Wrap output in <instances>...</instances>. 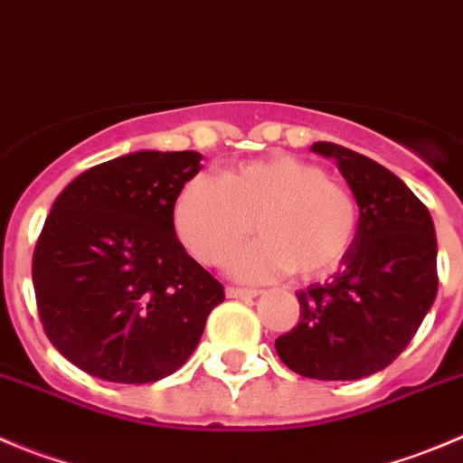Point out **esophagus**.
<instances>
[{
    "instance_id": "obj_1",
    "label": "esophagus",
    "mask_w": 463,
    "mask_h": 463,
    "mask_svg": "<svg viewBox=\"0 0 463 463\" xmlns=\"http://www.w3.org/2000/svg\"><path fill=\"white\" fill-rule=\"evenodd\" d=\"M227 298H234V300H248V298H257L261 290L257 288H241V286H227Z\"/></svg>"
}]
</instances>
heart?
Here are the masks:
<instances>
[{
    "instance_id": "heart-1",
    "label": "heart",
    "mask_w": 463,
    "mask_h": 463,
    "mask_svg": "<svg viewBox=\"0 0 463 463\" xmlns=\"http://www.w3.org/2000/svg\"><path fill=\"white\" fill-rule=\"evenodd\" d=\"M252 220L261 236L229 257L236 277H320L350 252L359 206L350 188L290 154L243 163L218 179H191L175 202L179 239L206 266L224 261L252 232Z\"/></svg>"
}]
</instances>
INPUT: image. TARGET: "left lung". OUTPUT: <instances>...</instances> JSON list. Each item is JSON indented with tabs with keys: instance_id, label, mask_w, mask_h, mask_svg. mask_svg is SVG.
Masks as SVG:
<instances>
[{
	"instance_id": "8db88e82",
	"label": "left lung",
	"mask_w": 463,
	"mask_h": 463,
	"mask_svg": "<svg viewBox=\"0 0 463 463\" xmlns=\"http://www.w3.org/2000/svg\"><path fill=\"white\" fill-rule=\"evenodd\" d=\"M311 149L338 163L359 204V227L332 279L295 293L300 323L275 350L302 377L361 380L398 359L432 309L437 234L427 206L384 165L336 143Z\"/></svg>"
}]
</instances>
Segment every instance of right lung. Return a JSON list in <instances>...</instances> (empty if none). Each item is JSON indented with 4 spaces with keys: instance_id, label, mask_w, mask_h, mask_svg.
<instances>
[{
    "instance_id": "1",
    "label": "right lung",
    "mask_w": 463,
    "mask_h": 463,
    "mask_svg": "<svg viewBox=\"0 0 463 463\" xmlns=\"http://www.w3.org/2000/svg\"><path fill=\"white\" fill-rule=\"evenodd\" d=\"M202 154H125L79 175L52 204L33 252L38 314L83 373L120 384L173 375L224 288L175 234V202Z\"/></svg>"
}]
</instances>
